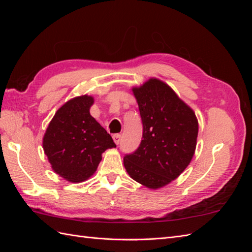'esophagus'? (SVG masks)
Returning <instances> with one entry per match:
<instances>
[{
    "mask_svg": "<svg viewBox=\"0 0 252 252\" xmlns=\"http://www.w3.org/2000/svg\"><path fill=\"white\" fill-rule=\"evenodd\" d=\"M112 139H113V142H114V143L119 144L120 141H121V134H119V133L113 134V135H112Z\"/></svg>",
    "mask_w": 252,
    "mask_h": 252,
    "instance_id": "esophagus-1",
    "label": "esophagus"
}]
</instances>
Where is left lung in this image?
Wrapping results in <instances>:
<instances>
[{
    "mask_svg": "<svg viewBox=\"0 0 252 252\" xmlns=\"http://www.w3.org/2000/svg\"><path fill=\"white\" fill-rule=\"evenodd\" d=\"M143 123V140L124 166L130 178L149 189L168 185L193 158L199 122L194 111L161 80L132 87Z\"/></svg>",
    "mask_w": 252,
    "mask_h": 252,
    "instance_id": "left-lung-1",
    "label": "left lung"
}]
</instances>
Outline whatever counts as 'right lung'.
I'll return each mask as SVG.
<instances>
[{"label":"right lung","mask_w":252,"mask_h":252,"mask_svg":"<svg viewBox=\"0 0 252 252\" xmlns=\"http://www.w3.org/2000/svg\"><path fill=\"white\" fill-rule=\"evenodd\" d=\"M94 98L75 96L58 109L45 131L43 149L52 170L64 180H88L102 159V154L116 144L90 114Z\"/></svg>","instance_id":"right-lung-1"}]
</instances>
